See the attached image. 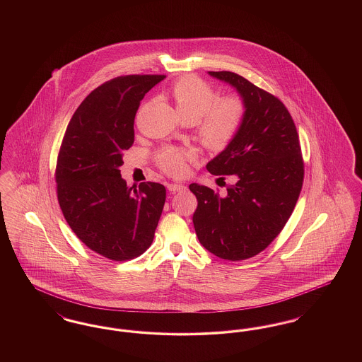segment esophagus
<instances>
[{
	"mask_svg": "<svg viewBox=\"0 0 362 362\" xmlns=\"http://www.w3.org/2000/svg\"><path fill=\"white\" fill-rule=\"evenodd\" d=\"M167 189H170L171 192H179V191L186 189V186H185V185H180V183H170V185L167 186Z\"/></svg>",
	"mask_w": 362,
	"mask_h": 362,
	"instance_id": "esophagus-1",
	"label": "esophagus"
}]
</instances>
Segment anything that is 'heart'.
<instances>
[{
	"label": "heart",
	"instance_id": "obj_1",
	"mask_svg": "<svg viewBox=\"0 0 362 362\" xmlns=\"http://www.w3.org/2000/svg\"><path fill=\"white\" fill-rule=\"evenodd\" d=\"M168 98L186 123H195V134L201 145L210 152H223L240 132L245 105L238 95L218 99L216 90L204 80L186 76L175 81ZM195 153L189 149L164 146L156 157L157 165L171 176L187 171V161Z\"/></svg>",
	"mask_w": 362,
	"mask_h": 362
}]
</instances>
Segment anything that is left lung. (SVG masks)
I'll list each match as a JSON object with an SVG mask.
<instances>
[{
	"label": "left lung",
	"mask_w": 362,
	"mask_h": 362,
	"mask_svg": "<svg viewBox=\"0 0 362 362\" xmlns=\"http://www.w3.org/2000/svg\"><path fill=\"white\" fill-rule=\"evenodd\" d=\"M235 86L245 117L233 142L206 165L232 175L226 195L197 183L192 223L198 240L218 258L244 260L262 252L281 233L304 182V160L296 124L285 104L270 92L232 71H209Z\"/></svg>",
	"instance_id": "obj_1"
}]
</instances>
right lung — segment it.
Returning <instances> with one entry per match:
<instances>
[{
  "label": "right lung",
  "instance_id": "obj_1",
  "mask_svg": "<svg viewBox=\"0 0 362 362\" xmlns=\"http://www.w3.org/2000/svg\"><path fill=\"white\" fill-rule=\"evenodd\" d=\"M164 74H129L93 89L70 119L55 167L57 195L66 223L104 258H137L152 244L165 187L122 179V153L133 146L134 118L145 93Z\"/></svg>",
  "mask_w": 362,
  "mask_h": 362
}]
</instances>
